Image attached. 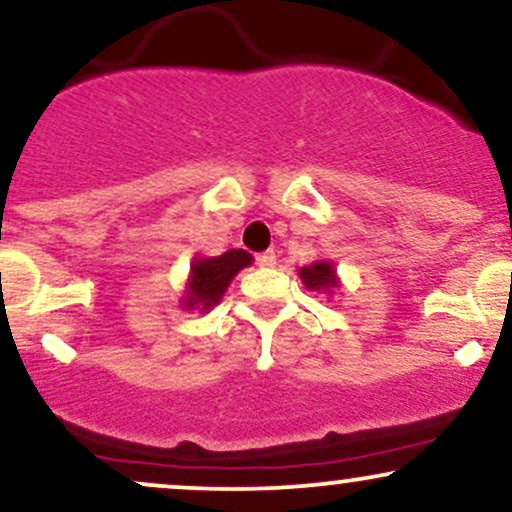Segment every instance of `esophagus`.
Listing matches in <instances>:
<instances>
[{"label": "esophagus", "mask_w": 512, "mask_h": 512, "mask_svg": "<svg viewBox=\"0 0 512 512\" xmlns=\"http://www.w3.org/2000/svg\"><path fill=\"white\" fill-rule=\"evenodd\" d=\"M257 264H260L262 269H269V267H274V264H276V252H274V250L260 252V255H257Z\"/></svg>", "instance_id": "1"}]
</instances>
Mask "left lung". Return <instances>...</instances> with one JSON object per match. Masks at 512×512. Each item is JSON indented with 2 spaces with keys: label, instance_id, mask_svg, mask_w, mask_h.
<instances>
[{
  "label": "left lung",
  "instance_id": "1",
  "mask_svg": "<svg viewBox=\"0 0 512 512\" xmlns=\"http://www.w3.org/2000/svg\"><path fill=\"white\" fill-rule=\"evenodd\" d=\"M298 276L303 279L307 291L331 295L338 286H341V279H338L334 262H329V260H317V262L307 264V267H300Z\"/></svg>",
  "mask_w": 512,
  "mask_h": 512
}]
</instances>
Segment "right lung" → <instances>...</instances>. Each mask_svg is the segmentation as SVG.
<instances>
[{"label": "right lung", "instance_id": "right-lung-1", "mask_svg": "<svg viewBox=\"0 0 512 512\" xmlns=\"http://www.w3.org/2000/svg\"><path fill=\"white\" fill-rule=\"evenodd\" d=\"M250 264L252 255L245 250H226L219 257H193L181 307L183 310L209 312L214 305L221 303L233 276Z\"/></svg>", "mask_w": 512, "mask_h": 512}]
</instances>
